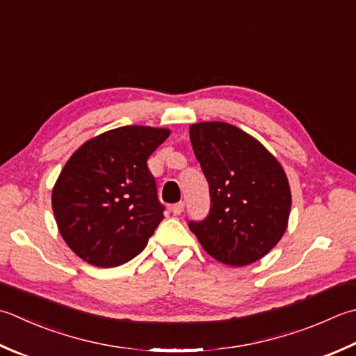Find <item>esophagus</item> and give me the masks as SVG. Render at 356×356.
<instances>
[{"instance_id": "obj_1", "label": "esophagus", "mask_w": 356, "mask_h": 356, "mask_svg": "<svg viewBox=\"0 0 356 356\" xmlns=\"http://www.w3.org/2000/svg\"><path fill=\"white\" fill-rule=\"evenodd\" d=\"M184 208H185L184 202H179V204H174V205L171 207V211H172V214H180V213L184 211Z\"/></svg>"}]
</instances>
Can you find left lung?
<instances>
[{
  "label": "left lung",
  "instance_id": "8db88e82",
  "mask_svg": "<svg viewBox=\"0 0 356 356\" xmlns=\"http://www.w3.org/2000/svg\"><path fill=\"white\" fill-rule=\"evenodd\" d=\"M190 138L210 186L211 208L204 220L188 227L216 261L232 267L259 261L287 229L291 193L284 168L233 124L194 123Z\"/></svg>",
  "mask_w": 356,
  "mask_h": 356
}]
</instances>
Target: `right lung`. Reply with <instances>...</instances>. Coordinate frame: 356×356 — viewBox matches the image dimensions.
<instances>
[{"mask_svg":"<svg viewBox=\"0 0 356 356\" xmlns=\"http://www.w3.org/2000/svg\"><path fill=\"white\" fill-rule=\"evenodd\" d=\"M170 129L122 127L83 143L52 190L61 238L90 266L109 268L146 247L163 219L149 156Z\"/></svg>","mask_w":356,"mask_h":356,"instance_id":"obj_1","label":"right lung"}]
</instances>
